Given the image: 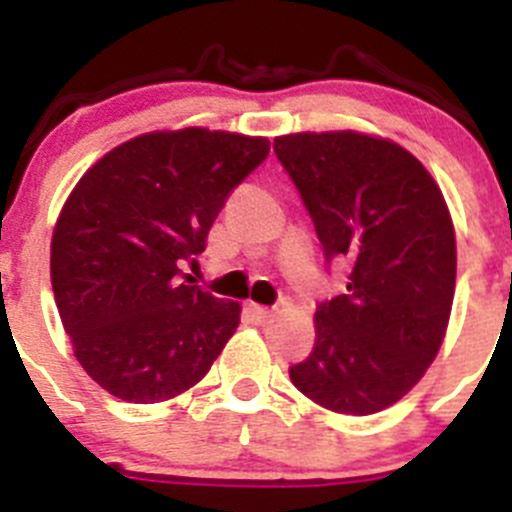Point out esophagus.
<instances>
[{
	"label": "esophagus",
	"instance_id": "obj_1",
	"mask_svg": "<svg viewBox=\"0 0 512 512\" xmlns=\"http://www.w3.org/2000/svg\"><path fill=\"white\" fill-rule=\"evenodd\" d=\"M248 310H251V315L256 320H259V323H264V320H269L271 315H274V310H271V307H264V305H248Z\"/></svg>",
	"mask_w": 512,
	"mask_h": 512
}]
</instances>
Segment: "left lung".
<instances>
[{
    "label": "left lung",
    "mask_w": 512,
    "mask_h": 512,
    "mask_svg": "<svg viewBox=\"0 0 512 512\" xmlns=\"http://www.w3.org/2000/svg\"><path fill=\"white\" fill-rule=\"evenodd\" d=\"M325 261H348L346 295L315 312V348L289 366L302 395L372 415L413 390L436 359L456 284V238L433 176L392 140L354 130L274 140Z\"/></svg>",
    "instance_id": "obj_1"
}]
</instances>
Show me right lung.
<instances>
[{"label":"right lung","mask_w":512,"mask_h":512,"mask_svg":"<svg viewBox=\"0 0 512 512\" xmlns=\"http://www.w3.org/2000/svg\"><path fill=\"white\" fill-rule=\"evenodd\" d=\"M269 140L223 130L146 133L81 176L58 215L51 282L84 372L125 402L194 387L241 320V305L182 282L228 194Z\"/></svg>","instance_id":"add662e5"}]
</instances>
